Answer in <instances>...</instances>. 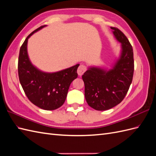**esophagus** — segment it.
<instances>
[{
    "mask_svg": "<svg viewBox=\"0 0 156 156\" xmlns=\"http://www.w3.org/2000/svg\"><path fill=\"white\" fill-rule=\"evenodd\" d=\"M86 70H87V67L84 65L81 64L79 66L77 69V73L79 76H81V75L86 72Z\"/></svg>",
    "mask_w": 156,
    "mask_h": 156,
    "instance_id": "34e87169",
    "label": "esophagus"
}]
</instances>
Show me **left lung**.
I'll use <instances>...</instances> for the list:
<instances>
[{
	"instance_id": "8db88e82",
	"label": "left lung",
	"mask_w": 156,
	"mask_h": 156,
	"mask_svg": "<svg viewBox=\"0 0 156 156\" xmlns=\"http://www.w3.org/2000/svg\"><path fill=\"white\" fill-rule=\"evenodd\" d=\"M116 39L121 43L119 59L113 68L105 70L89 68L83 75L84 96L88 105L95 110L105 111L124 100L133 80V48L128 39L119 29L111 27Z\"/></svg>"
}]
</instances>
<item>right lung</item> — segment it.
Returning <instances> with one entry per match:
<instances>
[{
  "instance_id": "1",
  "label": "right lung",
  "mask_w": 156,
  "mask_h": 156,
  "mask_svg": "<svg viewBox=\"0 0 156 156\" xmlns=\"http://www.w3.org/2000/svg\"><path fill=\"white\" fill-rule=\"evenodd\" d=\"M44 27L30 33L22 44L18 59V75L28 99L42 109L51 111L64 104L70 84L78 76L79 64L55 73L43 72L32 64L27 53L28 39Z\"/></svg>"
}]
</instances>
